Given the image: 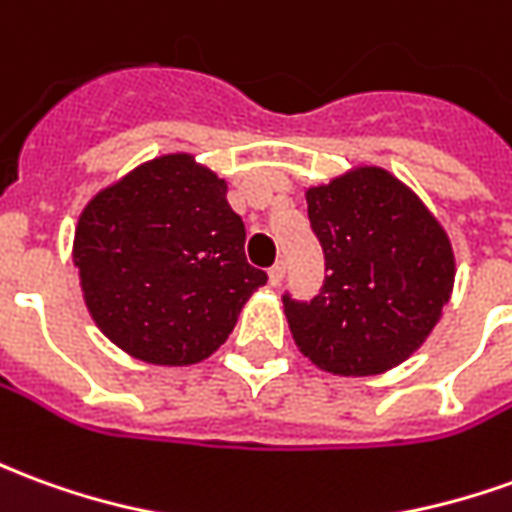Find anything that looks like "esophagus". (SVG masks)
<instances>
[{"label":"esophagus","mask_w":512,"mask_h":512,"mask_svg":"<svg viewBox=\"0 0 512 512\" xmlns=\"http://www.w3.org/2000/svg\"><path fill=\"white\" fill-rule=\"evenodd\" d=\"M282 277H285V263H282V260H277L274 266L268 268V282H271V285H280Z\"/></svg>","instance_id":"1"}]
</instances>
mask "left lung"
<instances>
[{
  "label": "left lung",
  "instance_id": "8db88e82",
  "mask_svg": "<svg viewBox=\"0 0 512 512\" xmlns=\"http://www.w3.org/2000/svg\"><path fill=\"white\" fill-rule=\"evenodd\" d=\"M327 277L310 302L282 296L299 352L338 377L405 363L441 321L455 288L452 241L405 182L355 166L307 188Z\"/></svg>",
  "mask_w": 512,
  "mask_h": 512
}]
</instances>
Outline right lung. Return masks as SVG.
I'll return each mask as SVG.
<instances>
[{"label": "right lung", "mask_w": 512, "mask_h": 512, "mask_svg": "<svg viewBox=\"0 0 512 512\" xmlns=\"http://www.w3.org/2000/svg\"><path fill=\"white\" fill-rule=\"evenodd\" d=\"M244 241L227 182L177 152L102 188L80 213L71 257L88 313L119 349L152 366H194L266 285Z\"/></svg>", "instance_id": "1"}]
</instances>
